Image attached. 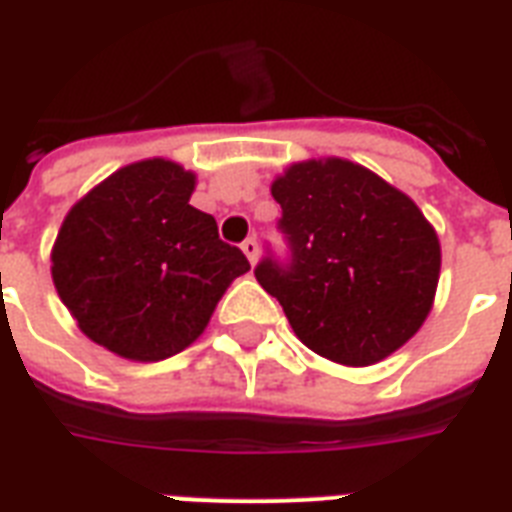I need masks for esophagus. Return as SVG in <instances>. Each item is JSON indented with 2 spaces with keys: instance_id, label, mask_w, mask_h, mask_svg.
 <instances>
[{
  "instance_id": "esophagus-1",
  "label": "esophagus",
  "mask_w": 512,
  "mask_h": 512,
  "mask_svg": "<svg viewBox=\"0 0 512 512\" xmlns=\"http://www.w3.org/2000/svg\"><path fill=\"white\" fill-rule=\"evenodd\" d=\"M241 252L247 255L249 263L255 265L257 263V255H260V247H257L255 239H247V241H244V244H241Z\"/></svg>"
}]
</instances>
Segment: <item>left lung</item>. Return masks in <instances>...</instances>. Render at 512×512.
Wrapping results in <instances>:
<instances>
[{
	"label": "left lung",
	"instance_id": "left-lung-1",
	"mask_svg": "<svg viewBox=\"0 0 512 512\" xmlns=\"http://www.w3.org/2000/svg\"><path fill=\"white\" fill-rule=\"evenodd\" d=\"M289 263L265 257L260 287L303 345L369 366L417 335L441 273L436 228L406 193L348 159H308L271 185Z\"/></svg>",
	"mask_w": 512,
	"mask_h": 512
}]
</instances>
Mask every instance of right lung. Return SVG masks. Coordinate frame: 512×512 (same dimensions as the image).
I'll list each match as a JSON object with an SVG mask.
<instances>
[{
    "mask_svg": "<svg viewBox=\"0 0 512 512\" xmlns=\"http://www.w3.org/2000/svg\"><path fill=\"white\" fill-rule=\"evenodd\" d=\"M196 175L143 159L68 209L52 247V284L79 329L116 356L162 361L207 329L231 281L249 271L215 217L191 207Z\"/></svg>",
    "mask_w": 512,
    "mask_h": 512,
    "instance_id": "add662e5",
    "label": "right lung"
}]
</instances>
